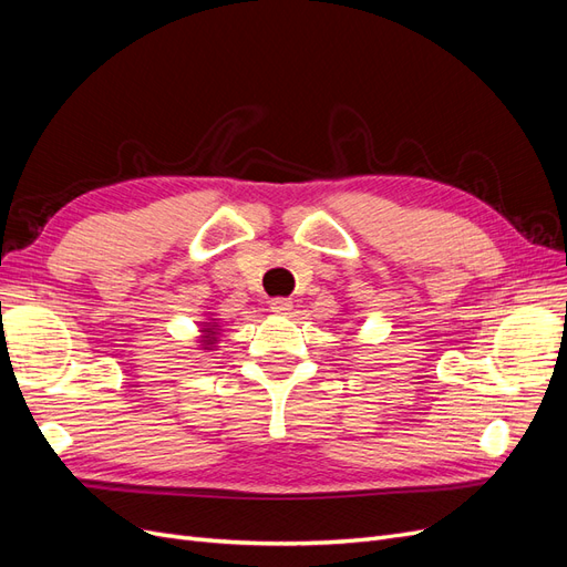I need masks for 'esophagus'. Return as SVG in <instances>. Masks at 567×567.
Returning a JSON list of instances; mask_svg holds the SVG:
<instances>
[{
  "mask_svg": "<svg viewBox=\"0 0 567 567\" xmlns=\"http://www.w3.org/2000/svg\"><path fill=\"white\" fill-rule=\"evenodd\" d=\"M290 307H293V300L290 298H271L269 300V310L271 312H279V315H286Z\"/></svg>",
  "mask_w": 567,
  "mask_h": 567,
  "instance_id": "1",
  "label": "esophagus"
}]
</instances>
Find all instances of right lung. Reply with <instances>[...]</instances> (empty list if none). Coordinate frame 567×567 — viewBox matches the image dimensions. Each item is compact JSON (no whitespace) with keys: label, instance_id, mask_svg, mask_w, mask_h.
Here are the masks:
<instances>
[{"label":"right lung","instance_id":"right-lung-1","mask_svg":"<svg viewBox=\"0 0 567 567\" xmlns=\"http://www.w3.org/2000/svg\"><path fill=\"white\" fill-rule=\"evenodd\" d=\"M208 333H210V331H208Z\"/></svg>","mask_w":567,"mask_h":567}]
</instances>
